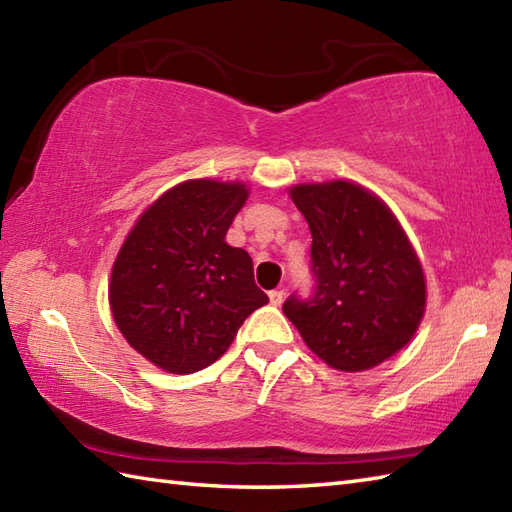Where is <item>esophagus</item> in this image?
Returning <instances> with one entry per match:
<instances>
[{
	"label": "esophagus",
	"instance_id": "1",
	"mask_svg": "<svg viewBox=\"0 0 512 512\" xmlns=\"http://www.w3.org/2000/svg\"><path fill=\"white\" fill-rule=\"evenodd\" d=\"M268 297H270V303H273V306H281V303H284L286 292L284 290H270Z\"/></svg>",
	"mask_w": 512,
	"mask_h": 512
}]
</instances>
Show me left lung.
<instances>
[{
	"label": "left lung",
	"instance_id": "1",
	"mask_svg": "<svg viewBox=\"0 0 512 512\" xmlns=\"http://www.w3.org/2000/svg\"><path fill=\"white\" fill-rule=\"evenodd\" d=\"M290 198L312 233L314 295L284 314L321 361L365 372L402 350L427 306L416 250L387 204L361 184H297Z\"/></svg>",
	"mask_w": 512,
	"mask_h": 512
}]
</instances>
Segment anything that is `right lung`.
Masks as SVG:
<instances>
[{"mask_svg":"<svg viewBox=\"0 0 512 512\" xmlns=\"http://www.w3.org/2000/svg\"><path fill=\"white\" fill-rule=\"evenodd\" d=\"M246 198L242 182L178 184L138 217L112 266L118 330L169 374L215 363L248 314L268 303L253 259L224 239Z\"/></svg>","mask_w":512,"mask_h":512,"instance_id":"add662e5","label":"right lung"}]
</instances>
